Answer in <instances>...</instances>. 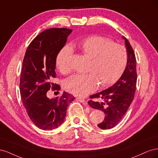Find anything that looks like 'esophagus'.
<instances>
[{"label":"esophagus","instance_id":"esophagus-1","mask_svg":"<svg viewBox=\"0 0 158 158\" xmlns=\"http://www.w3.org/2000/svg\"><path fill=\"white\" fill-rule=\"evenodd\" d=\"M76 99H77L78 101L80 102L82 104H84V106H87V103H86V102H85V100L84 99H82V98H76Z\"/></svg>","mask_w":158,"mask_h":158}]
</instances>
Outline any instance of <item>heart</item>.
Instances as JSON below:
<instances>
[{"label":"heart","instance_id":"obj_1","mask_svg":"<svg viewBox=\"0 0 158 158\" xmlns=\"http://www.w3.org/2000/svg\"><path fill=\"white\" fill-rule=\"evenodd\" d=\"M77 48L90 59L86 74H74L66 79L64 85L66 91L76 96L83 97L96 89L111 85L120 78L127 63L125 47L114 44L107 38L91 35L71 46ZM73 55L69 47L59 52L56 66L62 74H67L70 70V60Z\"/></svg>","mask_w":158,"mask_h":158}]
</instances>
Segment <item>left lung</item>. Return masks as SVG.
<instances>
[{
  "mask_svg": "<svg viewBox=\"0 0 158 158\" xmlns=\"http://www.w3.org/2000/svg\"><path fill=\"white\" fill-rule=\"evenodd\" d=\"M127 52L126 69L121 77L109 88L101 92L90 95L92 99L88 102L89 106L94 109L101 110L106 113L104 120L98 126L102 129H111L121 121L127 113L135 97L137 81L136 60L135 52L126 37ZM96 99H103V102Z\"/></svg>",
  "mask_w": 158,
  "mask_h": 158,
  "instance_id": "left-lung-1",
  "label": "left lung"
}]
</instances>
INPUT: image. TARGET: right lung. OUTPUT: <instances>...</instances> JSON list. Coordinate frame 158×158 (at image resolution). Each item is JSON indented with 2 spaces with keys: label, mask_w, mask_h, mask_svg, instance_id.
Here are the masks:
<instances>
[{
  "label": "right lung",
  "mask_w": 158,
  "mask_h": 158,
  "mask_svg": "<svg viewBox=\"0 0 158 158\" xmlns=\"http://www.w3.org/2000/svg\"><path fill=\"white\" fill-rule=\"evenodd\" d=\"M72 32L68 28H50L32 40L26 51L20 80L23 106L31 121L43 130H52L64 122L69 103L74 99L63 92L50 99L49 89L59 91L60 85L52 83L56 78V59Z\"/></svg>",
  "instance_id": "obj_1"
}]
</instances>
